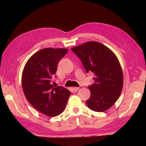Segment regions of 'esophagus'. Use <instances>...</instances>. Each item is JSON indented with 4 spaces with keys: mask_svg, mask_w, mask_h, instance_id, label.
<instances>
[{
    "mask_svg": "<svg viewBox=\"0 0 146 146\" xmlns=\"http://www.w3.org/2000/svg\"><path fill=\"white\" fill-rule=\"evenodd\" d=\"M79 90V88L78 87H74L73 88V90H74V92H77Z\"/></svg>",
    "mask_w": 146,
    "mask_h": 146,
    "instance_id": "34e87169",
    "label": "esophagus"
}]
</instances>
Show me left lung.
Wrapping results in <instances>:
<instances>
[{
	"mask_svg": "<svg viewBox=\"0 0 146 146\" xmlns=\"http://www.w3.org/2000/svg\"><path fill=\"white\" fill-rule=\"evenodd\" d=\"M85 68L94 74V83L88 86L90 97L86 101L90 109L104 111L119 98L123 88L122 68L117 56L107 46L89 41L71 48Z\"/></svg>",
	"mask_w": 146,
	"mask_h": 146,
	"instance_id": "1",
	"label": "left lung"
}]
</instances>
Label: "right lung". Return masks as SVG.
<instances>
[{"label": "right lung", "instance_id": "right-lung-1", "mask_svg": "<svg viewBox=\"0 0 146 146\" xmlns=\"http://www.w3.org/2000/svg\"><path fill=\"white\" fill-rule=\"evenodd\" d=\"M68 51L64 48L41 49L29 59L23 71L22 86L27 101L48 116L63 112L71 95L68 90L51 83L59 61Z\"/></svg>", "mask_w": 146, "mask_h": 146}]
</instances>
